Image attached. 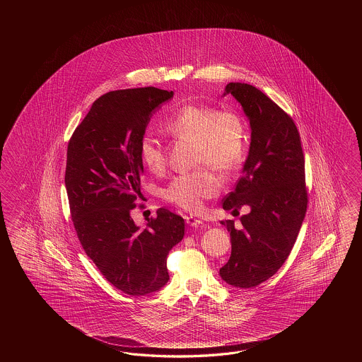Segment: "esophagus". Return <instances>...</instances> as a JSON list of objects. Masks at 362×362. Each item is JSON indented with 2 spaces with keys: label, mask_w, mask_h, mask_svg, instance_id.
I'll return each instance as SVG.
<instances>
[{
  "label": "esophagus",
  "mask_w": 362,
  "mask_h": 362,
  "mask_svg": "<svg viewBox=\"0 0 362 362\" xmlns=\"http://www.w3.org/2000/svg\"><path fill=\"white\" fill-rule=\"evenodd\" d=\"M185 220H186V223H187V225H190L192 228H198V226H200V225L203 223V221H202L200 218L192 217V216H186V217H185Z\"/></svg>",
  "instance_id": "1"
}]
</instances>
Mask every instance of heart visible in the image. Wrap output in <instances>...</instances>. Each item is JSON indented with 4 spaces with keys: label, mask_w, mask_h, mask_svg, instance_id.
Masks as SVG:
<instances>
[{
    "label": "heart",
    "mask_w": 362,
    "mask_h": 362,
    "mask_svg": "<svg viewBox=\"0 0 362 362\" xmlns=\"http://www.w3.org/2000/svg\"><path fill=\"white\" fill-rule=\"evenodd\" d=\"M163 128L175 139L192 141L195 163L204 165L190 173L172 178L163 190V197L186 211H197L203 202L214 198L220 190V181L208 168L228 173L238 168L246 154V124L238 112L217 110L204 105H185L167 119ZM139 158L148 172L159 175L165 168L162 144L151 134L139 141Z\"/></svg>",
    "instance_id": "heart-1"
}]
</instances>
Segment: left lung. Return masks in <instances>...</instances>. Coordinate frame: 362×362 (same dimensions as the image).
Listing matches in <instances>:
<instances>
[{"label":"left lung","instance_id":"8db88e82","mask_svg":"<svg viewBox=\"0 0 362 362\" xmlns=\"http://www.w3.org/2000/svg\"><path fill=\"white\" fill-rule=\"evenodd\" d=\"M231 94L243 108L251 128V144L235 190L223 198V209L250 214L221 221L230 233L231 255L220 269L228 285L251 288L269 279L293 250L307 212L304 154L291 116L245 83H229Z\"/></svg>","mask_w":362,"mask_h":362}]
</instances>
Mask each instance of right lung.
<instances>
[{"mask_svg": "<svg viewBox=\"0 0 362 362\" xmlns=\"http://www.w3.org/2000/svg\"><path fill=\"white\" fill-rule=\"evenodd\" d=\"M173 92L154 86L108 92L94 100L67 147L64 184L78 240L100 273L132 296L170 279L167 256L185 234L181 216L156 211L139 229L131 211L141 195L139 141Z\"/></svg>", "mask_w": 362, "mask_h": 362, "instance_id": "obj_1", "label": "right lung"}]
</instances>
